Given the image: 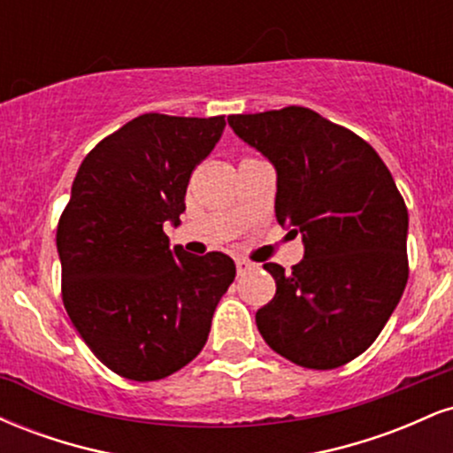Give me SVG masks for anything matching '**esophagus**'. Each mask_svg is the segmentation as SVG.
<instances>
[{
	"label": "esophagus",
	"instance_id": "obj_1",
	"mask_svg": "<svg viewBox=\"0 0 453 453\" xmlns=\"http://www.w3.org/2000/svg\"><path fill=\"white\" fill-rule=\"evenodd\" d=\"M251 270H256V264L253 262H247V259H236V273L241 274H247V273H251Z\"/></svg>",
	"mask_w": 453,
	"mask_h": 453
}]
</instances>
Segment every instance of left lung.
<instances>
[{
  "instance_id": "left-lung-1",
  "label": "left lung",
  "mask_w": 453,
  "mask_h": 453,
  "mask_svg": "<svg viewBox=\"0 0 453 453\" xmlns=\"http://www.w3.org/2000/svg\"><path fill=\"white\" fill-rule=\"evenodd\" d=\"M238 138L277 170L274 212L304 257L264 264L277 294L259 334L289 362L330 371L372 345L409 279V212L377 150L311 108L232 114Z\"/></svg>"
}]
</instances>
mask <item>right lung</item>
<instances>
[{
  "instance_id": "right-lung-1",
  "label": "right lung",
  "mask_w": 453,
  "mask_h": 453,
  "mask_svg": "<svg viewBox=\"0 0 453 453\" xmlns=\"http://www.w3.org/2000/svg\"><path fill=\"white\" fill-rule=\"evenodd\" d=\"M223 117L147 112L82 159L57 226L61 296L96 357L132 381H157L202 351L236 277L226 253L170 249L191 173L219 142Z\"/></svg>"
}]
</instances>
